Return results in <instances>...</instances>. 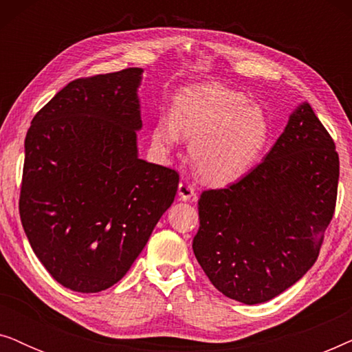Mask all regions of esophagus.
<instances>
[{
  "mask_svg": "<svg viewBox=\"0 0 352 352\" xmlns=\"http://www.w3.org/2000/svg\"><path fill=\"white\" fill-rule=\"evenodd\" d=\"M177 195H179V199L184 201L195 199V187L192 186L189 181L182 179L179 182V187H177Z\"/></svg>",
  "mask_w": 352,
  "mask_h": 352,
  "instance_id": "34e87169",
  "label": "esophagus"
}]
</instances>
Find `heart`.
Instances as JSON below:
<instances>
[{
    "instance_id": "b5f03b06",
    "label": "heart",
    "mask_w": 352,
    "mask_h": 352,
    "mask_svg": "<svg viewBox=\"0 0 352 352\" xmlns=\"http://www.w3.org/2000/svg\"><path fill=\"white\" fill-rule=\"evenodd\" d=\"M181 136L190 139L189 157L199 176L226 186L253 170L271 139V123L243 93L201 85L177 93L171 117L162 115L153 124L158 151L170 152Z\"/></svg>"
}]
</instances>
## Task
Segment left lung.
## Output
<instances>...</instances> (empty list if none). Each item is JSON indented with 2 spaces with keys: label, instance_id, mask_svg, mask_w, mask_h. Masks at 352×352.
Masks as SVG:
<instances>
[{
  "label": "left lung",
  "instance_id": "left-lung-1",
  "mask_svg": "<svg viewBox=\"0 0 352 352\" xmlns=\"http://www.w3.org/2000/svg\"><path fill=\"white\" fill-rule=\"evenodd\" d=\"M340 158L309 104L248 175L201 192L192 250L230 300L258 305L300 280L319 256L335 213Z\"/></svg>",
  "mask_w": 352,
  "mask_h": 352
}]
</instances>
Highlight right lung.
<instances>
[{"label":"right lung","instance_id":"obj_1","mask_svg":"<svg viewBox=\"0 0 352 352\" xmlns=\"http://www.w3.org/2000/svg\"><path fill=\"white\" fill-rule=\"evenodd\" d=\"M142 69L70 81L32 120L19 213L52 278L80 293L112 287L146 247L179 184L138 157Z\"/></svg>","mask_w":352,"mask_h":352}]
</instances>
